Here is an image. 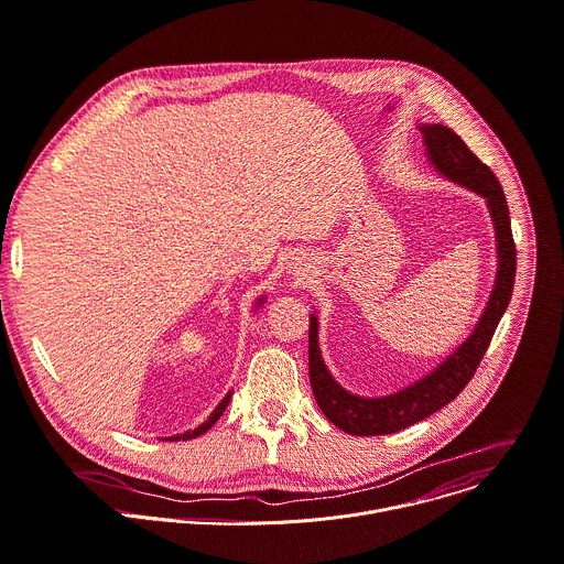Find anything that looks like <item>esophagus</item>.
<instances>
[{"label":"esophagus","mask_w":564,"mask_h":564,"mask_svg":"<svg viewBox=\"0 0 564 564\" xmlns=\"http://www.w3.org/2000/svg\"><path fill=\"white\" fill-rule=\"evenodd\" d=\"M311 263L305 261V256H292V261L288 263L285 276L290 281V285H303L305 281L311 279Z\"/></svg>","instance_id":"esophagus-1"}]
</instances>
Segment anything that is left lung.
Listing matches in <instances>:
<instances>
[{
  "label": "left lung",
  "instance_id": "8db88e82",
  "mask_svg": "<svg viewBox=\"0 0 564 564\" xmlns=\"http://www.w3.org/2000/svg\"><path fill=\"white\" fill-rule=\"evenodd\" d=\"M425 145L427 164L445 180L464 186L486 199V207L495 229L497 272L488 301L470 335L460 341L449 355L402 389L384 395H360L341 387L328 371L319 348V317L311 315L308 365L311 387L324 416L346 434L352 436H382L395 434L409 425L438 412L452 402L475 376L481 357L495 335L499 319L503 317L516 283V242L510 234V216L506 195L492 171L477 160L454 130L441 123H419Z\"/></svg>",
  "mask_w": 564,
  "mask_h": 564
}]
</instances>
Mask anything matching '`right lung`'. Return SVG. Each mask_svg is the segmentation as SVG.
<instances>
[{"label": "right lung", "instance_id": "1", "mask_svg": "<svg viewBox=\"0 0 564 564\" xmlns=\"http://www.w3.org/2000/svg\"><path fill=\"white\" fill-rule=\"evenodd\" d=\"M268 301V294H261L259 299H256L253 301V313L256 311H259L261 308V305ZM229 400H231V391H227V395L218 402V406L214 409V412L209 414V419L207 421H204L202 425H197L195 430H186V432H182V434H175V436H169V438H162V441H191V438H197V436H202L204 432H209L216 423H218V419L225 414V409H227V404H229Z\"/></svg>", "mask_w": 564, "mask_h": 564}]
</instances>
